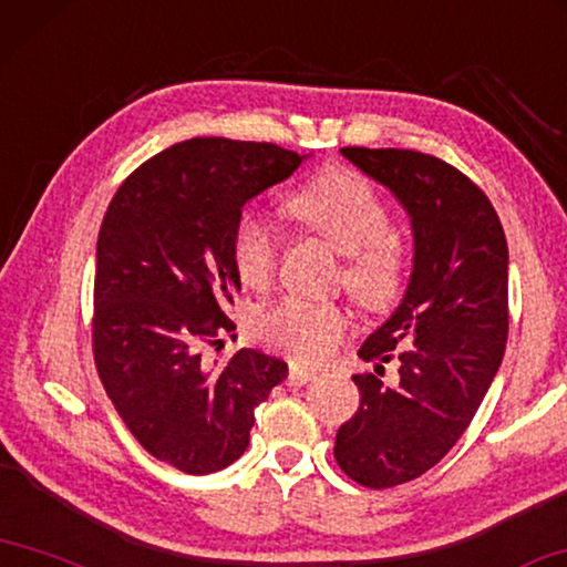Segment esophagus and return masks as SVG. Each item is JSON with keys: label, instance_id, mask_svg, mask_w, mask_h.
Wrapping results in <instances>:
<instances>
[{"label": "esophagus", "instance_id": "obj_1", "mask_svg": "<svg viewBox=\"0 0 567 567\" xmlns=\"http://www.w3.org/2000/svg\"><path fill=\"white\" fill-rule=\"evenodd\" d=\"M312 379H316V373L308 371V368L290 365V373H287V385H295V389H298V385L310 383Z\"/></svg>", "mask_w": 567, "mask_h": 567}]
</instances>
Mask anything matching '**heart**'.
<instances>
[{
  "label": "heart",
  "mask_w": 567,
  "mask_h": 567,
  "mask_svg": "<svg viewBox=\"0 0 567 567\" xmlns=\"http://www.w3.org/2000/svg\"><path fill=\"white\" fill-rule=\"evenodd\" d=\"M285 217L346 257L340 285L371 312L393 308L409 277V251L393 235V214L368 178L348 168H328L282 202ZM239 280L265 290L277 272V239L267 224L241 217L231 241ZM348 312L338 305L287 298L257 320L259 338L295 363L318 365L336 353L348 332Z\"/></svg>",
  "instance_id": "obj_1"
}]
</instances>
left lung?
Returning a JSON list of instances; mask_svg holds the SVG:
<instances>
[{
	"mask_svg": "<svg viewBox=\"0 0 567 567\" xmlns=\"http://www.w3.org/2000/svg\"><path fill=\"white\" fill-rule=\"evenodd\" d=\"M406 209L413 269L393 316L358 350L361 406L338 429L336 462L371 489L429 472L477 413L507 343V239L482 188L446 161L406 148H340ZM398 353L393 354L392 350ZM393 357L400 375L380 379Z\"/></svg>",
	"mask_w": 567,
	"mask_h": 567,
	"instance_id": "left-lung-1",
	"label": "left lung"
}]
</instances>
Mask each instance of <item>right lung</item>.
<instances>
[{
  "label": "right lung",
  "instance_id": "add662e5",
  "mask_svg": "<svg viewBox=\"0 0 567 567\" xmlns=\"http://www.w3.org/2000/svg\"><path fill=\"white\" fill-rule=\"evenodd\" d=\"M308 156L275 143L192 138L125 178L95 249L93 353L123 424L158 462L212 474L249 444L255 409L287 363L241 348L206 361L235 330L241 287L231 241L241 209Z\"/></svg>",
  "mask_w": 567,
  "mask_h": 567
}]
</instances>
